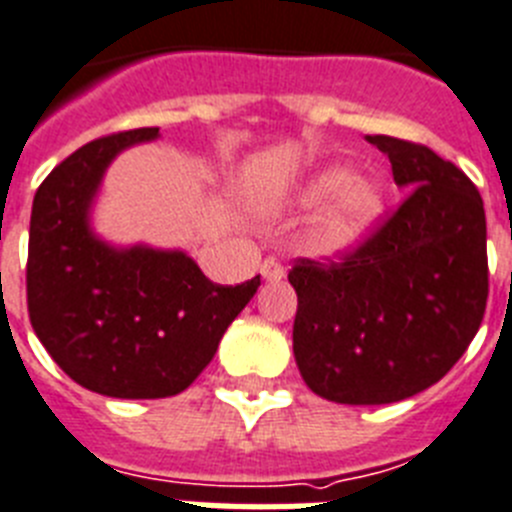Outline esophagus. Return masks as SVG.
Masks as SVG:
<instances>
[{
    "label": "esophagus",
    "mask_w": 512,
    "mask_h": 512,
    "mask_svg": "<svg viewBox=\"0 0 512 512\" xmlns=\"http://www.w3.org/2000/svg\"><path fill=\"white\" fill-rule=\"evenodd\" d=\"M260 275L265 281H281L283 275H286V270H283V265L275 260V257H268V260L260 265Z\"/></svg>",
    "instance_id": "34e87169"
}]
</instances>
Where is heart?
Returning a JSON list of instances; mask_svg holds the SVG:
<instances>
[{
	"label": "heart",
	"instance_id": "heart-1",
	"mask_svg": "<svg viewBox=\"0 0 512 512\" xmlns=\"http://www.w3.org/2000/svg\"><path fill=\"white\" fill-rule=\"evenodd\" d=\"M299 206H325L306 231V250L317 257H340L361 247L384 213L379 182L353 177L348 167L332 164L314 172L296 195Z\"/></svg>",
	"mask_w": 512,
	"mask_h": 512
}]
</instances>
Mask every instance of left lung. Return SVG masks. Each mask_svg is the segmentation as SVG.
<instances>
[{
	"label": "left lung",
	"mask_w": 512,
	"mask_h": 512,
	"mask_svg": "<svg viewBox=\"0 0 512 512\" xmlns=\"http://www.w3.org/2000/svg\"><path fill=\"white\" fill-rule=\"evenodd\" d=\"M410 190L337 262L296 260L293 355L314 394L391 404L441 381L477 335L490 293L487 221L474 182L433 149L366 136Z\"/></svg>",
	"instance_id": "left-lung-1"
}]
</instances>
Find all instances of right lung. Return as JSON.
Returning <instances> with one entry per match:
<instances>
[{"label":"right lung","instance_id":"obj_1","mask_svg":"<svg viewBox=\"0 0 512 512\" xmlns=\"http://www.w3.org/2000/svg\"><path fill=\"white\" fill-rule=\"evenodd\" d=\"M157 136L159 128H133L90 141L33 198L30 324L61 371L102 397L162 399L188 389L260 286V275L219 286L182 250L115 247L92 231L110 162Z\"/></svg>","mask_w":512,"mask_h":512}]
</instances>
